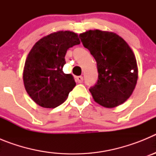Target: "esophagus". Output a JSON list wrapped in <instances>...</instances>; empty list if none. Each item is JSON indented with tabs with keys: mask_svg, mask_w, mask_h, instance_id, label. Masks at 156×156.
I'll use <instances>...</instances> for the list:
<instances>
[{
	"mask_svg": "<svg viewBox=\"0 0 156 156\" xmlns=\"http://www.w3.org/2000/svg\"><path fill=\"white\" fill-rule=\"evenodd\" d=\"M76 81L78 83H83V77L81 76H77Z\"/></svg>",
	"mask_w": 156,
	"mask_h": 156,
	"instance_id": "obj_1",
	"label": "esophagus"
}]
</instances>
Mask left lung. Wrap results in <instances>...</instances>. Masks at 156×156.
Segmentation results:
<instances>
[{"instance_id": "1", "label": "left lung", "mask_w": 156, "mask_h": 156, "mask_svg": "<svg viewBox=\"0 0 156 156\" xmlns=\"http://www.w3.org/2000/svg\"><path fill=\"white\" fill-rule=\"evenodd\" d=\"M80 37L97 62L98 79L89 89L94 100L105 108L125 102L133 93L138 77L131 48L122 37L112 32L88 30Z\"/></svg>"}]
</instances>
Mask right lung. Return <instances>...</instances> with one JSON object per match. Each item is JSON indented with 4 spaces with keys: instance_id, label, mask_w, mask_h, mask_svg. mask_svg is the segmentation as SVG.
<instances>
[{
    "instance_id": "1",
    "label": "right lung",
    "mask_w": 156,
    "mask_h": 156,
    "mask_svg": "<svg viewBox=\"0 0 156 156\" xmlns=\"http://www.w3.org/2000/svg\"><path fill=\"white\" fill-rule=\"evenodd\" d=\"M80 44L78 35L71 31H58L37 41L29 53L23 70V82L30 97L44 108L62 104L76 86L71 74L62 68L69 48Z\"/></svg>"
}]
</instances>
